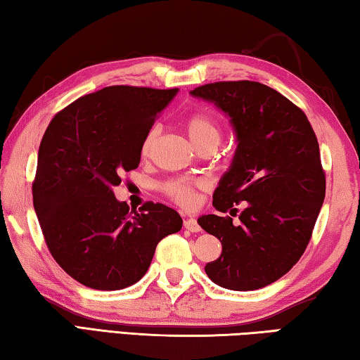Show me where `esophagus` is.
Wrapping results in <instances>:
<instances>
[{"label": "esophagus", "instance_id": "obj_1", "mask_svg": "<svg viewBox=\"0 0 360 360\" xmlns=\"http://www.w3.org/2000/svg\"><path fill=\"white\" fill-rule=\"evenodd\" d=\"M184 226L190 232H199L200 231V226L198 223V219H194V218H186L184 221Z\"/></svg>", "mask_w": 360, "mask_h": 360}]
</instances>
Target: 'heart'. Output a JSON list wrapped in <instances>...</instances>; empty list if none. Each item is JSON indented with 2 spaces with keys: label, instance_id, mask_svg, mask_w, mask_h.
<instances>
[{
  "label": "heart",
  "instance_id": "obj_1",
  "mask_svg": "<svg viewBox=\"0 0 360 360\" xmlns=\"http://www.w3.org/2000/svg\"><path fill=\"white\" fill-rule=\"evenodd\" d=\"M185 131L194 147L198 150L212 148L215 150L217 145L221 139V126H219L218 120L207 112H194L188 115L184 122ZM161 128L160 126H151L143 136L141 143V153L142 156H148L153 151L155 145L160 141ZM207 186V181L204 179H190V176H174L162 181L160 185V190L162 194L174 200L176 205L180 207H193L196 202V193L198 190H204Z\"/></svg>",
  "mask_w": 360,
  "mask_h": 360
}]
</instances>
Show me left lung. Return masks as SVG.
I'll use <instances>...</instances> for the list:
<instances>
[{
    "label": "left lung",
    "instance_id": "8db88e82",
    "mask_svg": "<svg viewBox=\"0 0 360 360\" xmlns=\"http://www.w3.org/2000/svg\"><path fill=\"white\" fill-rule=\"evenodd\" d=\"M191 94L215 103L237 132L236 156L213 207L236 216L235 205L245 202L237 226L230 217L198 219L223 245L205 274L232 291L264 288L297 264L323 207L326 172L316 134L300 107L259 82H215Z\"/></svg>",
    "mask_w": 360,
    "mask_h": 360
}]
</instances>
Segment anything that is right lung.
Instances as JSON below:
<instances>
[{"label": "right lung", "instance_id": "right-lung-1", "mask_svg": "<svg viewBox=\"0 0 360 360\" xmlns=\"http://www.w3.org/2000/svg\"><path fill=\"white\" fill-rule=\"evenodd\" d=\"M175 94L176 88L105 86L61 109L44 132L34 210L50 255L84 286L134 285L161 238L181 229L170 207L148 200L129 212L112 191L120 175L139 166L143 136Z\"/></svg>", "mask_w": 360, "mask_h": 360}]
</instances>
